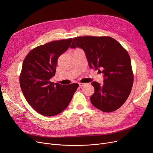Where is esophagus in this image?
Here are the masks:
<instances>
[{
    "label": "esophagus",
    "mask_w": 153,
    "mask_h": 153,
    "mask_svg": "<svg viewBox=\"0 0 153 153\" xmlns=\"http://www.w3.org/2000/svg\"><path fill=\"white\" fill-rule=\"evenodd\" d=\"M79 86H80V87H82V86L85 85V83H81V82H80V83H79Z\"/></svg>",
    "instance_id": "34e87169"
}]
</instances>
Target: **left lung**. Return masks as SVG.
Listing matches in <instances>:
<instances>
[{
	"mask_svg": "<svg viewBox=\"0 0 153 153\" xmlns=\"http://www.w3.org/2000/svg\"><path fill=\"white\" fill-rule=\"evenodd\" d=\"M82 48L91 68L104 74V84H91L94 93L92 105L102 112L118 109L128 98L134 81L128 51L116 39L109 36H80L73 39L71 48Z\"/></svg>",
	"mask_w": 153,
	"mask_h": 153,
	"instance_id": "1",
	"label": "left lung"
}]
</instances>
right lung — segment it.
I'll return each instance as SVG.
<instances>
[{
    "label": "right lung",
    "instance_id": "1",
    "mask_svg": "<svg viewBox=\"0 0 153 153\" xmlns=\"http://www.w3.org/2000/svg\"><path fill=\"white\" fill-rule=\"evenodd\" d=\"M72 39L52 41L32 49L25 57L19 82L23 94L31 107L39 114L54 116L68 107L77 83L54 84L59 57L68 50Z\"/></svg>",
    "mask_w": 153,
    "mask_h": 153
}]
</instances>
